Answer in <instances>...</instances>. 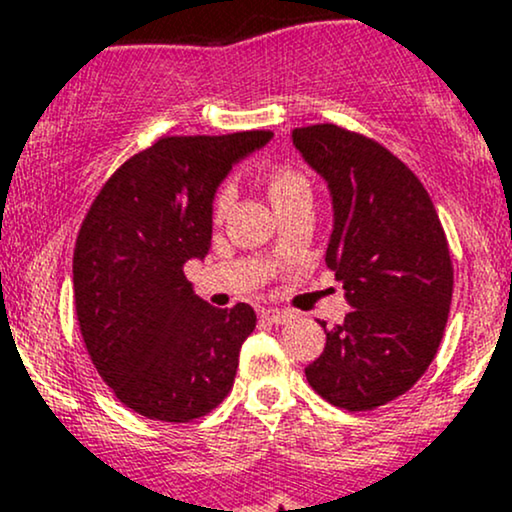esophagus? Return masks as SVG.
I'll use <instances>...</instances> for the list:
<instances>
[{"label": "esophagus", "mask_w": 512, "mask_h": 512, "mask_svg": "<svg viewBox=\"0 0 512 512\" xmlns=\"http://www.w3.org/2000/svg\"><path fill=\"white\" fill-rule=\"evenodd\" d=\"M291 313L289 310H279V308H269V310H262V320H267L269 325H286V322L291 320Z\"/></svg>", "instance_id": "obj_1"}]
</instances>
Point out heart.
<instances>
[{
	"instance_id": "1",
	"label": "heart",
	"mask_w": 512,
	"mask_h": 512,
	"mask_svg": "<svg viewBox=\"0 0 512 512\" xmlns=\"http://www.w3.org/2000/svg\"><path fill=\"white\" fill-rule=\"evenodd\" d=\"M264 187H267V195L272 199L274 209L289 207L296 202H313V187L310 180L305 178L298 168L293 166H272L264 170L262 175ZM228 207H231V192L219 190V195L214 197V207H211V216L216 221H221L226 216Z\"/></svg>"
}]
</instances>
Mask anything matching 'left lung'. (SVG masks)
Listing matches in <instances>:
<instances>
[{
	"instance_id": "obj_1",
	"label": "left lung",
	"mask_w": 512,
	"mask_h": 512,
	"mask_svg": "<svg viewBox=\"0 0 512 512\" xmlns=\"http://www.w3.org/2000/svg\"><path fill=\"white\" fill-rule=\"evenodd\" d=\"M291 139L330 187L325 262L354 308L325 330V351L305 378L334 407H383L426 373L443 339L448 238L426 187L383 144L337 125L298 127Z\"/></svg>"
}]
</instances>
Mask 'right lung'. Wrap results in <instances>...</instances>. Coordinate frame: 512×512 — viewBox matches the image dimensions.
<instances>
[{
	"label": "right lung",
	"instance_id": "1",
	"mask_svg": "<svg viewBox=\"0 0 512 512\" xmlns=\"http://www.w3.org/2000/svg\"><path fill=\"white\" fill-rule=\"evenodd\" d=\"M269 139L267 129L161 137L110 175L81 223V337L105 385L146 419L187 424L231 392L257 315L248 303H204L182 267L209 252L221 180Z\"/></svg>",
	"mask_w": 512,
	"mask_h": 512
}]
</instances>
